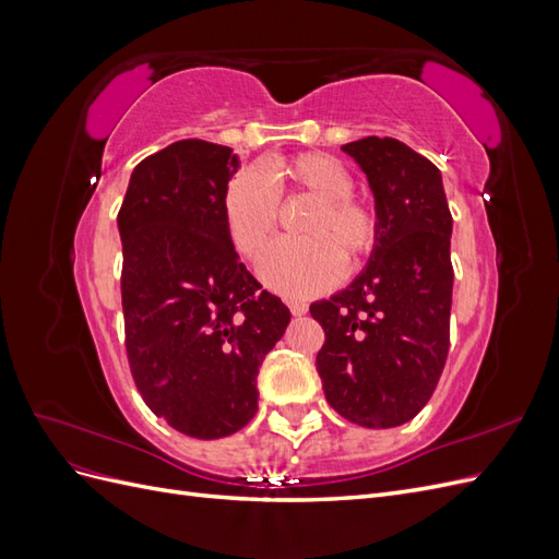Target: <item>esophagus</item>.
<instances>
[{
  "label": "esophagus",
  "mask_w": 559,
  "mask_h": 559,
  "mask_svg": "<svg viewBox=\"0 0 559 559\" xmlns=\"http://www.w3.org/2000/svg\"><path fill=\"white\" fill-rule=\"evenodd\" d=\"M286 306H289L292 314H296V317L308 312V302H302V300H289V302H286Z\"/></svg>",
  "instance_id": "34e87169"
}]
</instances>
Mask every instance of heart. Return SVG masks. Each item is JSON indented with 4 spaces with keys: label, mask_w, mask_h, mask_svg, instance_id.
<instances>
[{
    "label": "heart",
    "mask_w": 559,
    "mask_h": 559,
    "mask_svg": "<svg viewBox=\"0 0 559 559\" xmlns=\"http://www.w3.org/2000/svg\"><path fill=\"white\" fill-rule=\"evenodd\" d=\"M273 177L317 200L298 228L302 238L275 245L261 265L263 280L275 292L317 294L337 280L341 261L352 270L376 249L378 216L366 202L349 195L354 181L341 160L310 151L275 160ZM224 222L235 249L257 263L280 222V193L259 167H247L228 183Z\"/></svg>",
    "instance_id": "b5f03b06"
}]
</instances>
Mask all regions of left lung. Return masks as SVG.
<instances>
[{
  "label": "left lung",
  "instance_id": "1",
  "mask_svg": "<svg viewBox=\"0 0 559 559\" xmlns=\"http://www.w3.org/2000/svg\"><path fill=\"white\" fill-rule=\"evenodd\" d=\"M376 200L378 242L347 289L310 306L326 333L317 373L331 408L368 429L411 421L450 347L452 214L438 167L392 138L343 146Z\"/></svg>",
  "mask_w": 559,
  "mask_h": 559
}]
</instances>
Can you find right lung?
Here are the masks:
<instances>
[{"label": "right lung", "mask_w": 559, "mask_h": 559, "mask_svg": "<svg viewBox=\"0 0 559 559\" xmlns=\"http://www.w3.org/2000/svg\"><path fill=\"white\" fill-rule=\"evenodd\" d=\"M233 148L181 140L144 158L118 212L134 384L173 429L212 441L259 411L257 376L292 321L240 263L224 222Z\"/></svg>", "instance_id": "right-lung-1"}]
</instances>
